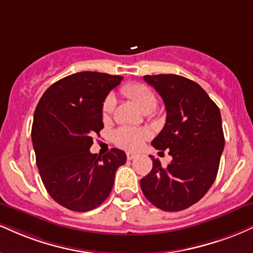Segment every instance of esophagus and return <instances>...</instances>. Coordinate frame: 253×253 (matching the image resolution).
Wrapping results in <instances>:
<instances>
[{"label": "esophagus", "mask_w": 253, "mask_h": 253, "mask_svg": "<svg viewBox=\"0 0 253 253\" xmlns=\"http://www.w3.org/2000/svg\"><path fill=\"white\" fill-rule=\"evenodd\" d=\"M126 156H127V159H128V160H133V159H135V158L138 157L139 154L135 153V152H127Z\"/></svg>", "instance_id": "esophagus-1"}]
</instances>
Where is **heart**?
<instances>
[{"mask_svg":"<svg viewBox=\"0 0 253 253\" xmlns=\"http://www.w3.org/2000/svg\"><path fill=\"white\" fill-rule=\"evenodd\" d=\"M121 93L128 97L130 101L135 103L138 107L147 113L156 108L157 97L148 87L141 84H126L121 87ZM115 100L112 95H108L102 105V117L108 119L114 111ZM148 136V130L133 127H120L114 134V142L119 147L125 150H136L141 146L142 141Z\"/></svg>","mask_w":253,"mask_h":253,"instance_id":"b5f03b06","label":"heart"}]
</instances>
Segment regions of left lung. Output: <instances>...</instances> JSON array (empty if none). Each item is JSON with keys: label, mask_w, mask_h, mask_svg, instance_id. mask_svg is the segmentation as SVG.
<instances>
[{"label": "left lung", "mask_w": 253, "mask_h": 253, "mask_svg": "<svg viewBox=\"0 0 253 253\" xmlns=\"http://www.w3.org/2000/svg\"><path fill=\"white\" fill-rule=\"evenodd\" d=\"M144 80L163 97L167 113L152 145L161 152L169 150L173 159L164 167L152 158V171L140 186L158 209L181 211L199 202L215 180L225 145L220 111L190 79L159 74L145 75Z\"/></svg>", "instance_id": "left-lung-1"}]
</instances>
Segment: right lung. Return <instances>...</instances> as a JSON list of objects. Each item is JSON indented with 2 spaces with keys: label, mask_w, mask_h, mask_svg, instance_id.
<instances>
[{
  "label": "right lung",
  "mask_w": 253,
  "mask_h": 253,
  "mask_svg": "<svg viewBox=\"0 0 253 253\" xmlns=\"http://www.w3.org/2000/svg\"><path fill=\"white\" fill-rule=\"evenodd\" d=\"M121 80L106 73H75L51 84L36 106V165L45 190L63 208L86 212L101 205L126 163V153L118 148L102 158L89 151L93 135L103 128L102 103Z\"/></svg>",
  "instance_id": "add662e5"
}]
</instances>
